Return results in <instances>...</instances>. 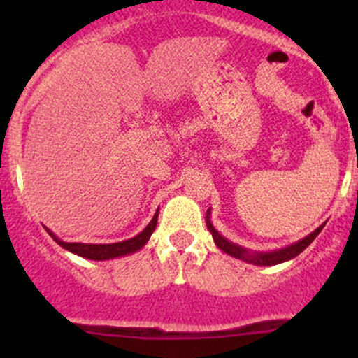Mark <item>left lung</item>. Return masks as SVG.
Wrapping results in <instances>:
<instances>
[{
  "mask_svg": "<svg viewBox=\"0 0 358 358\" xmlns=\"http://www.w3.org/2000/svg\"><path fill=\"white\" fill-rule=\"evenodd\" d=\"M208 215H209V211H208ZM208 215H206V225H208L209 232L213 234V239H215L216 246L222 249V251H225L227 255L234 256V258H239V259H244V262H248V263H255V265H263V266L277 265V263L287 262V259L298 256L299 252L305 251V249L312 244V241L319 236V232L322 230V227H324V225L319 227V229L313 230L310 236H306L305 239L298 241V243L292 244V246H289V248H284V249H279V251H272V252H248L244 248L236 246V244L229 243L225 237L220 236V234L215 230V227L211 225V222L208 220Z\"/></svg>",
  "mask_w": 358,
  "mask_h": 358,
  "instance_id": "obj_1",
  "label": "left lung"
}]
</instances>
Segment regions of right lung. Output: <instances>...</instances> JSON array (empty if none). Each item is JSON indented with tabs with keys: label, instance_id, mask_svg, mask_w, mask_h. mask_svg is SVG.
I'll return each instance as SVG.
<instances>
[{
	"label": "right lung",
	"instance_id": "obj_1",
	"mask_svg": "<svg viewBox=\"0 0 358 358\" xmlns=\"http://www.w3.org/2000/svg\"><path fill=\"white\" fill-rule=\"evenodd\" d=\"M157 215L159 211L154 215L152 222L145 227L143 232H140L138 236L133 237V239L122 241V243H115V244H81V243H64V241L57 239L52 232L48 230L50 236L53 237L55 243H59L60 246L67 251L74 252V255L83 256V258L88 259H110V258H117V256H124L129 255V252L138 251L140 248H143L149 241V237L152 236L154 229L157 225Z\"/></svg>",
	"mask_w": 358,
	"mask_h": 358
}]
</instances>
